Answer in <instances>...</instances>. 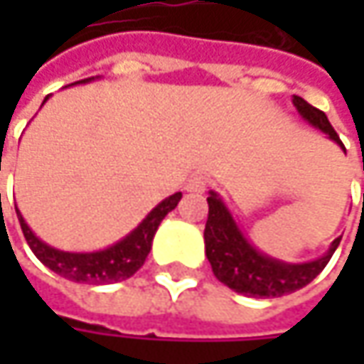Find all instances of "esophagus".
<instances>
[{"label": "esophagus", "instance_id": "esophagus-1", "mask_svg": "<svg viewBox=\"0 0 364 364\" xmlns=\"http://www.w3.org/2000/svg\"><path fill=\"white\" fill-rule=\"evenodd\" d=\"M206 184H208V180H206L204 176H190L186 190H190V192H204V190H206Z\"/></svg>", "mask_w": 364, "mask_h": 364}]
</instances>
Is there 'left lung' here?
I'll list each match as a JSON object with an SVG mask.
<instances>
[{
	"label": "left lung",
	"mask_w": 364,
	"mask_h": 364,
	"mask_svg": "<svg viewBox=\"0 0 364 364\" xmlns=\"http://www.w3.org/2000/svg\"><path fill=\"white\" fill-rule=\"evenodd\" d=\"M291 101L304 119L318 127L320 132L326 133L332 141H336L344 149L338 133L330 125L324 111L312 107L298 95H294ZM206 203H208V218L204 227V247L213 273L217 275L218 282L231 287L232 291L249 298H279L284 294H291L308 286L326 267L332 253L336 251L343 239V237L334 239L328 251L314 261L284 263L279 259L263 255L245 239V235L239 231L235 218L225 203L218 198L217 192H210Z\"/></svg>",
	"instance_id": "8db88e82"
}]
</instances>
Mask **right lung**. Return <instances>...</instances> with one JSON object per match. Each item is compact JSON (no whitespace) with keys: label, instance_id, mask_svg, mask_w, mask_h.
<instances>
[{"label":"right lung","instance_id":"add662e5","mask_svg":"<svg viewBox=\"0 0 364 364\" xmlns=\"http://www.w3.org/2000/svg\"><path fill=\"white\" fill-rule=\"evenodd\" d=\"M89 80L92 78H85L78 82H89ZM180 198H182V192L168 196L127 237H123L121 241L107 247L103 251H92V253H68V251L50 247L36 237L32 229L26 225L18 208H16V213H18L21 232L30 245V249L48 269L70 279V282H77V284L103 286V284H115V282H123V279L132 277L133 273L144 265L160 223L170 210H174L178 206Z\"/></svg>","mask_w":364,"mask_h":364}]
</instances>
